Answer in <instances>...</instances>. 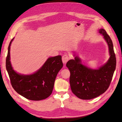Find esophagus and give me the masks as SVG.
I'll list each match as a JSON object with an SVG mask.
<instances>
[{
	"label": "esophagus",
	"instance_id": "34e87169",
	"mask_svg": "<svg viewBox=\"0 0 122 122\" xmlns=\"http://www.w3.org/2000/svg\"><path fill=\"white\" fill-rule=\"evenodd\" d=\"M62 60L63 63L64 64H66V62L68 61V60H69V58L67 55H63L62 56Z\"/></svg>",
	"mask_w": 122,
	"mask_h": 122
}]
</instances>
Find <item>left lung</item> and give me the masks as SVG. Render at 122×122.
Segmentation results:
<instances>
[{
	"label": "left lung",
	"mask_w": 122,
	"mask_h": 122,
	"mask_svg": "<svg viewBox=\"0 0 122 122\" xmlns=\"http://www.w3.org/2000/svg\"><path fill=\"white\" fill-rule=\"evenodd\" d=\"M99 33L107 42L110 58L104 65L97 69L89 68L82 63L79 57L74 54V59L67 62L70 72V84L72 92L82 100H91L100 96L107 90L116 68V57L112 41L104 29Z\"/></svg>",
	"instance_id": "obj_1"
}]
</instances>
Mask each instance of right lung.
Instances as JSON below:
<instances>
[{
    "instance_id": "obj_1",
    "label": "right lung",
    "mask_w": 122,
    "mask_h": 122,
    "mask_svg": "<svg viewBox=\"0 0 122 122\" xmlns=\"http://www.w3.org/2000/svg\"><path fill=\"white\" fill-rule=\"evenodd\" d=\"M10 41L8 49L6 66L12 87L18 94L28 100L40 101L50 96L59 71L63 67L62 56L49 58L43 66L35 73L22 74L15 72L10 62Z\"/></svg>"
}]
</instances>
